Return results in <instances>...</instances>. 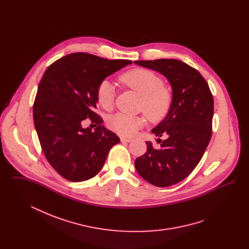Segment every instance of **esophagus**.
I'll return each mask as SVG.
<instances>
[{"label": "esophagus", "mask_w": 249, "mask_h": 249, "mask_svg": "<svg viewBox=\"0 0 249 249\" xmlns=\"http://www.w3.org/2000/svg\"><path fill=\"white\" fill-rule=\"evenodd\" d=\"M120 140H121V142H130L132 141L130 138H124V137H121Z\"/></svg>", "instance_id": "esophagus-1"}]
</instances>
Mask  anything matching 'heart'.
I'll return each mask as SVG.
<instances>
[{"label":"heart","mask_w":249,"mask_h":249,"mask_svg":"<svg viewBox=\"0 0 249 249\" xmlns=\"http://www.w3.org/2000/svg\"><path fill=\"white\" fill-rule=\"evenodd\" d=\"M119 81L141 96L139 109L151 122H158L168 115L173 104V92L163 84V79L154 71L136 68L122 73ZM99 105L110 110L115 102V89L108 80L99 84L96 91ZM144 125L142 117L117 114L108 120L111 130L121 136H133Z\"/></svg>","instance_id":"heart-1"}]
</instances>
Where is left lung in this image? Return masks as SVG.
Wrapping results in <instances>:
<instances>
[{
	"mask_svg": "<svg viewBox=\"0 0 249 249\" xmlns=\"http://www.w3.org/2000/svg\"><path fill=\"white\" fill-rule=\"evenodd\" d=\"M136 64L160 71L173 89V104L152 132L160 148L146 142V152L135 160V168L156 187H169L189 177L200 162L212 136L213 99L206 80L196 69L173 59L136 60Z\"/></svg>",
	"mask_w": 249,
	"mask_h": 249,
	"instance_id": "left-lung-1",
	"label": "left lung"
}]
</instances>
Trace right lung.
Masks as SVG:
<instances>
[{
    "label": "right lung",
    "mask_w": 249,
    "mask_h": 249,
    "mask_svg": "<svg viewBox=\"0 0 249 249\" xmlns=\"http://www.w3.org/2000/svg\"><path fill=\"white\" fill-rule=\"evenodd\" d=\"M132 61L71 53L56 60L43 74L34 104V121L42 150L62 178L81 182L101 171L119 137L95 112L96 91L105 78ZM97 126L84 129L83 120Z\"/></svg>",
    "instance_id": "right-lung-1"
}]
</instances>
